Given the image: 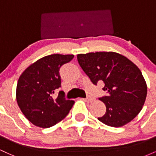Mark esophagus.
<instances>
[{
  "label": "esophagus",
  "mask_w": 156,
  "mask_h": 156,
  "mask_svg": "<svg viewBox=\"0 0 156 156\" xmlns=\"http://www.w3.org/2000/svg\"><path fill=\"white\" fill-rule=\"evenodd\" d=\"M86 100H87V101H88L89 102H92L93 101H94V98H93V97L88 96L87 98H86Z\"/></svg>",
  "instance_id": "1"
}]
</instances>
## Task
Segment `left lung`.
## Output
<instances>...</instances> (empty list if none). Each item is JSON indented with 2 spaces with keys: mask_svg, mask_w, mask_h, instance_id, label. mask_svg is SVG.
I'll use <instances>...</instances> for the list:
<instances>
[{
  "mask_svg": "<svg viewBox=\"0 0 156 156\" xmlns=\"http://www.w3.org/2000/svg\"><path fill=\"white\" fill-rule=\"evenodd\" d=\"M78 62L94 85L105 83L108 95L100 98L106 112L98 120L118 128L130 122L141 112L147 87L140 69L124 55L114 52L78 54Z\"/></svg>",
  "mask_w": 156,
  "mask_h": 156,
  "instance_id": "8db88e82",
  "label": "left lung"
}]
</instances>
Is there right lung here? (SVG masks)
I'll use <instances>...</instances> for the list:
<instances>
[{"instance_id":"obj_1","label":"right lung","mask_w":156,"mask_h":156,"mask_svg":"<svg viewBox=\"0 0 156 156\" xmlns=\"http://www.w3.org/2000/svg\"><path fill=\"white\" fill-rule=\"evenodd\" d=\"M73 55L52 54L37 60L25 69L17 84L16 99L23 114L32 124L47 128L62 121L75 102L64 98L61 87L59 69L70 62Z\"/></svg>"}]
</instances>
